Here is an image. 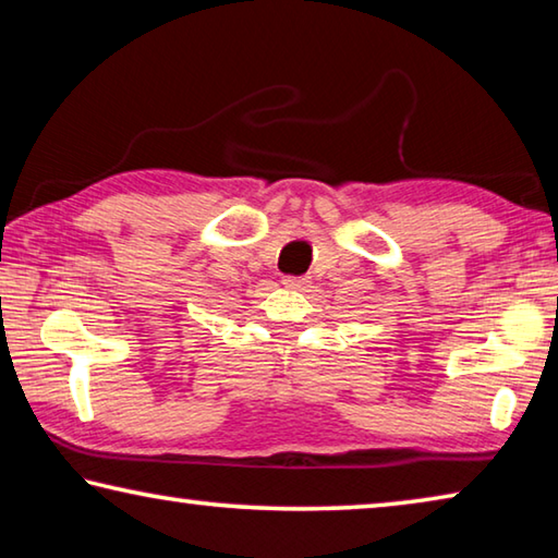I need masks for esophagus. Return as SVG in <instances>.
I'll list each match as a JSON object with an SVG mask.
<instances>
[{
	"mask_svg": "<svg viewBox=\"0 0 558 558\" xmlns=\"http://www.w3.org/2000/svg\"><path fill=\"white\" fill-rule=\"evenodd\" d=\"M307 282H310L307 278H282V286L292 290H305Z\"/></svg>",
	"mask_w": 558,
	"mask_h": 558,
	"instance_id": "esophagus-1",
	"label": "esophagus"
}]
</instances>
